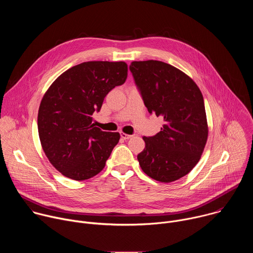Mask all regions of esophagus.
<instances>
[{
	"label": "esophagus",
	"mask_w": 253,
	"mask_h": 253,
	"mask_svg": "<svg viewBox=\"0 0 253 253\" xmlns=\"http://www.w3.org/2000/svg\"><path fill=\"white\" fill-rule=\"evenodd\" d=\"M120 136H121V138L122 139H124V140H127V139H129V138H131L132 137V135H129V134H125V133H120Z\"/></svg>",
	"instance_id": "1"
}]
</instances>
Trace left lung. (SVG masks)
Wrapping results in <instances>:
<instances>
[{"instance_id":"obj_1","label":"left lung","mask_w":253,"mask_h":253,"mask_svg":"<svg viewBox=\"0 0 253 253\" xmlns=\"http://www.w3.org/2000/svg\"><path fill=\"white\" fill-rule=\"evenodd\" d=\"M129 69L148 112L164 121L156 135L143 137L140 167L157 181H175L197 164L207 141L202 93L182 71L161 61H135Z\"/></svg>"}]
</instances>
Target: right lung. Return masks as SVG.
Here are the masks:
<instances>
[{"label": "right lung", "mask_w": 253, "mask_h": 253, "mask_svg": "<svg viewBox=\"0 0 253 253\" xmlns=\"http://www.w3.org/2000/svg\"><path fill=\"white\" fill-rule=\"evenodd\" d=\"M125 62L91 61L70 68L45 93L38 113L43 150L64 176L81 181L105 167L120 139L92 124L104 98L127 78Z\"/></svg>", "instance_id": "add662e5"}]
</instances>
